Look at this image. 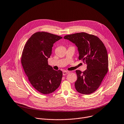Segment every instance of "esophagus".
<instances>
[{
	"mask_svg": "<svg viewBox=\"0 0 124 124\" xmlns=\"http://www.w3.org/2000/svg\"><path fill=\"white\" fill-rule=\"evenodd\" d=\"M69 73H70V72L68 71H63V75H66V74H67Z\"/></svg>",
	"mask_w": 124,
	"mask_h": 124,
	"instance_id": "1",
	"label": "esophagus"
}]
</instances>
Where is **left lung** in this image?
<instances>
[{
  "label": "left lung",
  "instance_id": "1",
  "mask_svg": "<svg viewBox=\"0 0 124 124\" xmlns=\"http://www.w3.org/2000/svg\"><path fill=\"white\" fill-rule=\"evenodd\" d=\"M64 38L75 44L79 59L87 65V69L84 72L76 70L77 79L74 86L76 91L83 94L93 93L108 71V56L104 44L97 36L83 32L67 35Z\"/></svg>",
  "mask_w": 124,
  "mask_h": 124
}]
</instances>
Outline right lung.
Wrapping results in <instances>:
<instances>
[{"label":"right lung","mask_w":124,"mask_h":124,"mask_svg":"<svg viewBox=\"0 0 124 124\" xmlns=\"http://www.w3.org/2000/svg\"><path fill=\"white\" fill-rule=\"evenodd\" d=\"M61 36L45 31L33 34L22 52L21 64L32 87L42 94H49L60 86L62 71L54 70L48 65L54 44Z\"/></svg>","instance_id":"1"}]
</instances>
